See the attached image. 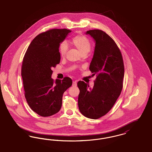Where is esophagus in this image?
I'll return each mask as SVG.
<instances>
[{
	"label": "esophagus",
	"mask_w": 152,
	"mask_h": 152,
	"mask_svg": "<svg viewBox=\"0 0 152 152\" xmlns=\"http://www.w3.org/2000/svg\"><path fill=\"white\" fill-rule=\"evenodd\" d=\"M77 82H76V81H73V86L75 87V86H77Z\"/></svg>",
	"instance_id": "1"
}]
</instances>
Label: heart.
<instances>
[{
  "mask_svg": "<svg viewBox=\"0 0 152 152\" xmlns=\"http://www.w3.org/2000/svg\"><path fill=\"white\" fill-rule=\"evenodd\" d=\"M71 44L82 54H87L91 49V44L89 39L85 36L78 34L74 37ZM67 51V45L65 42H62L59 46V53L62 57H64Z\"/></svg>",
  "mask_w": 152,
  "mask_h": 152,
  "instance_id": "obj_1",
  "label": "heart"
}]
</instances>
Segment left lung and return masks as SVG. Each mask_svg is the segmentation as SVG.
Returning <instances> with one entry per match:
<instances>
[{"label": "left lung", "mask_w": 152, "mask_h": 152, "mask_svg": "<svg viewBox=\"0 0 152 152\" xmlns=\"http://www.w3.org/2000/svg\"><path fill=\"white\" fill-rule=\"evenodd\" d=\"M95 42L90 70L96 75L93 88L83 81L77 83L80 92L78 107L87 118L99 119L110 111L119 98L124 76L122 55L114 40L103 31H87Z\"/></svg>", "instance_id": "left-lung-1"}]
</instances>
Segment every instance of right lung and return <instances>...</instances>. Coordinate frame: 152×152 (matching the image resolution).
<instances>
[{
  "label": "right lung",
  "instance_id": "add662e5",
  "mask_svg": "<svg viewBox=\"0 0 152 152\" xmlns=\"http://www.w3.org/2000/svg\"><path fill=\"white\" fill-rule=\"evenodd\" d=\"M72 31L52 29L37 35L24 55L21 76L25 97L30 108L41 116L48 117L59 112L63 94L72 85V80L52 78V67L59 64V46Z\"/></svg>",
  "mask_w": 152,
  "mask_h": 152
}]
</instances>
